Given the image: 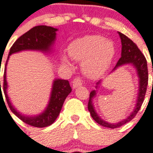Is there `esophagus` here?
<instances>
[{
  "mask_svg": "<svg viewBox=\"0 0 153 153\" xmlns=\"http://www.w3.org/2000/svg\"><path fill=\"white\" fill-rule=\"evenodd\" d=\"M83 84V82L80 78H76V79H74V81L72 82V85H73V87L74 88H77V87H80Z\"/></svg>",
  "mask_w": 153,
  "mask_h": 153,
  "instance_id": "34e87169",
  "label": "esophagus"
}]
</instances>
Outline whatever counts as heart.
I'll return each mask as SVG.
<instances>
[{
    "instance_id": "b5f03b06",
    "label": "heart",
    "mask_w": 153,
    "mask_h": 153,
    "mask_svg": "<svg viewBox=\"0 0 153 153\" xmlns=\"http://www.w3.org/2000/svg\"><path fill=\"white\" fill-rule=\"evenodd\" d=\"M115 53L112 41L101 35L89 34L76 38L68 46V54L74 61L82 62V70L87 76L97 77L103 74L110 66ZM62 62L70 65L66 55Z\"/></svg>"
}]
</instances>
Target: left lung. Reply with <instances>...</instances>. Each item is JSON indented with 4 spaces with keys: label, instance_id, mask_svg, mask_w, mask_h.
Here are the masks:
<instances>
[{
    "label": "left lung",
    "instance_id": "8db88e82",
    "mask_svg": "<svg viewBox=\"0 0 153 153\" xmlns=\"http://www.w3.org/2000/svg\"><path fill=\"white\" fill-rule=\"evenodd\" d=\"M121 39V44H122V51H121V58L119 59L117 63L113 69V71H115L116 69L121 66H123L125 64H131L136 68L137 74L139 77V92L138 97L136 100V106L134 108V111L128 115V117L120 122L117 123H110L107 121L102 120L98 115L94 108V105L92 102V100L96 95V91H92L90 93L89 102H88V111L91 113V115L93 120L100 124L101 126L106 127L109 128H116L121 127L123 124L128 123L136 116L139 110L141 108V105L144 102V96L146 94L147 87H148V81H149V73H148V66H147V60L142 52L140 51V49L137 47L136 43H134L132 41L128 38L126 35L123 34L122 33L118 32ZM153 71V69H152ZM101 80L97 82V86L100 84Z\"/></svg>",
    "mask_w": 153,
    "mask_h": 153
}]
</instances>
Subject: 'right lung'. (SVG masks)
I'll return each mask as SVG.
<instances>
[{"label":"right lung","mask_w":153,"mask_h":153,"mask_svg":"<svg viewBox=\"0 0 153 153\" xmlns=\"http://www.w3.org/2000/svg\"><path fill=\"white\" fill-rule=\"evenodd\" d=\"M58 29L46 26V25H38L32 28L28 32L21 36L13 45H12L9 51V56L7 58L4 72V90L7 103L9 105L10 110L15 115L22 120L24 123L29 125L37 128H45L51 125L55 121L57 117L61 111L63 102L66 98L71 92L72 89L67 80L57 79L53 82V87L51 91L50 101L45 108V110L40 115L35 116L22 115V113L17 111L12 105L9 98L7 94L8 84L6 81V66L8 63L9 56L12 53H17L22 51H39L47 53L51 51L52 45L54 42L56 38V31ZM1 87V81H0Z\"/></svg>","instance_id":"add662e5"}]
</instances>
